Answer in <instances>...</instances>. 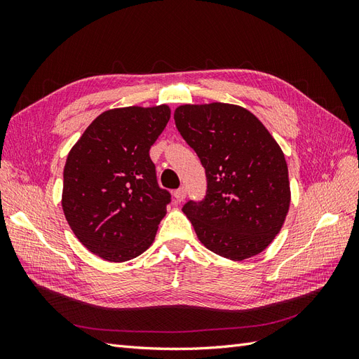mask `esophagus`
Instances as JSON below:
<instances>
[{
	"mask_svg": "<svg viewBox=\"0 0 359 359\" xmlns=\"http://www.w3.org/2000/svg\"><path fill=\"white\" fill-rule=\"evenodd\" d=\"M186 196H187V191H186V189H184V187L173 191V198H175L177 202H182L184 199H186Z\"/></svg>",
	"mask_w": 359,
	"mask_h": 359,
	"instance_id": "34e87169",
	"label": "esophagus"
}]
</instances>
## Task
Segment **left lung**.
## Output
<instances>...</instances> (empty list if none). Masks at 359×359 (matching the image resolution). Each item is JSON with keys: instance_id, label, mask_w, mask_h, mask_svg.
<instances>
[{"instance_id": "left-lung-1", "label": "left lung", "mask_w": 359, "mask_h": 359, "mask_svg": "<svg viewBox=\"0 0 359 359\" xmlns=\"http://www.w3.org/2000/svg\"><path fill=\"white\" fill-rule=\"evenodd\" d=\"M173 119L205 168V199L182 206L199 241L231 260L264 252L290 205L287 165L276 139L236 104H182Z\"/></svg>"}]
</instances>
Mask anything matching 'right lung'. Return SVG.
Returning <instances> with one entry per match:
<instances>
[{
  "mask_svg": "<svg viewBox=\"0 0 359 359\" xmlns=\"http://www.w3.org/2000/svg\"><path fill=\"white\" fill-rule=\"evenodd\" d=\"M169 106L119 107L85 130L64 166L62 211L76 238L109 262H126L153 244L170 193L158 187L149 148Z\"/></svg>",
  "mask_w": 359,
  "mask_h": 359,
  "instance_id": "add662e5",
  "label": "right lung"
}]
</instances>
